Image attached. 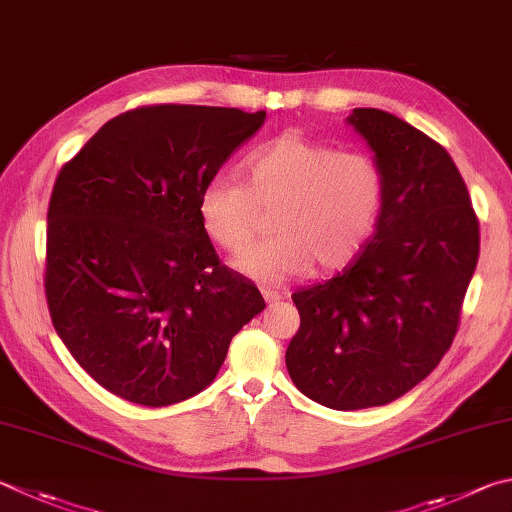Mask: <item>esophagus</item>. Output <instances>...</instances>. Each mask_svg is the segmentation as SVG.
I'll return each instance as SVG.
<instances>
[{"label":"esophagus","mask_w":512,"mask_h":512,"mask_svg":"<svg viewBox=\"0 0 512 512\" xmlns=\"http://www.w3.org/2000/svg\"><path fill=\"white\" fill-rule=\"evenodd\" d=\"M262 295H264V300L268 304H275L277 300H282V295L277 293V291H273V288H262Z\"/></svg>","instance_id":"1"}]
</instances>
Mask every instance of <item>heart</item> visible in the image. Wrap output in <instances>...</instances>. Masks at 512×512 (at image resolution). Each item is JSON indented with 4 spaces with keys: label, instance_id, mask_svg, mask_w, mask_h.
Wrapping results in <instances>:
<instances>
[{
    "label": "heart",
    "instance_id": "obj_1",
    "mask_svg": "<svg viewBox=\"0 0 512 512\" xmlns=\"http://www.w3.org/2000/svg\"><path fill=\"white\" fill-rule=\"evenodd\" d=\"M383 199L385 174L374 156L288 132L246 156L241 181L212 176L199 194V219L215 244L241 253L261 227L258 210L273 207L276 235L235 266L277 282L309 264H345L374 230Z\"/></svg>",
    "mask_w": 512,
    "mask_h": 512
}]
</instances>
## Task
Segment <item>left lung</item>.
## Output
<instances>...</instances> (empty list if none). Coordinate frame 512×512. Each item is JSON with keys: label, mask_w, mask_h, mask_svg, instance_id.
I'll list each match as a JSON object with an SVG mask.
<instances>
[{"label": "left lung", "mask_w": 512, "mask_h": 512, "mask_svg": "<svg viewBox=\"0 0 512 512\" xmlns=\"http://www.w3.org/2000/svg\"><path fill=\"white\" fill-rule=\"evenodd\" d=\"M385 174L371 237L338 275L293 293L295 387L331 410L387 405L439 365L459 331L479 219L445 147L380 109H353Z\"/></svg>", "instance_id": "left-lung-1"}]
</instances>
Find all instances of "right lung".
Listing matches in <instances>:
<instances>
[{
  "label": "right lung",
  "mask_w": 512,
  "mask_h": 512,
  "mask_svg": "<svg viewBox=\"0 0 512 512\" xmlns=\"http://www.w3.org/2000/svg\"><path fill=\"white\" fill-rule=\"evenodd\" d=\"M266 111L147 105L102 125L55 179L44 293L71 356L145 407L199 394L266 306L221 264L199 194Z\"/></svg>",
  "instance_id": "add662e5"
}]
</instances>
